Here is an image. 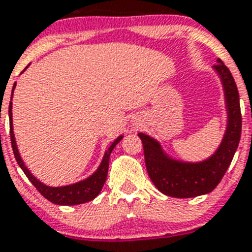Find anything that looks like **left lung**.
<instances>
[{"label": "left lung", "mask_w": 252, "mask_h": 252, "mask_svg": "<svg viewBox=\"0 0 252 252\" xmlns=\"http://www.w3.org/2000/svg\"><path fill=\"white\" fill-rule=\"evenodd\" d=\"M214 64L222 80L226 95L228 124L222 143L211 158L199 163L178 162L168 158L159 144L148 135L139 133L143 143L144 161L148 176L157 189L174 198H194L216 189L235 156L241 138L242 117L236 82L227 65L220 60Z\"/></svg>", "instance_id": "left-lung-1"}]
</instances>
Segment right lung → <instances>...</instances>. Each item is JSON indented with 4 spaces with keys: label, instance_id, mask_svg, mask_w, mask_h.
I'll return each instance as SVG.
<instances>
[{
    "label": "right lung",
    "instance_id": "obj_1",
    "mask_svg": "<svg viewBox=\"0 0 252 252\" xmlns=\"http://www.w3.org/2000/svg\"><path fill=\"white\" fill-rule=\"evenodd\" d=\"M25 71V69H24ZM16 86V84L12 87V94H14V89ZM12 100V97H11ZM8 115H10V137H11V146H12V151H14L15 158H16L17 163L21 167V170L24 171V174L28 176L32 184L36 188L41 195L44 196L45 199H48L49 202L54 203V204L58 205H76V204H82V203L90 202L95 199L96 196L99 195V192L101 191L102 187H104L105 181H106V176H108V168H109V158H110V153L114 150V147L117 146L120 142V139L123 138L120 135L119 138H117L114 141V143L111 144L110 147L108 148L106 153H105L104 158H102V162L100 165V167L95 171V174H93L89 179L84 181H80L77 184H73V185H68V187H62V188H50L41 184L38 179H35L30 171L26 168V166L24 165L23 159H21L20 155H19V151L16 147V142H15V135L14 130H12V102H10L8 105Z\"/></svg>",
    "mask_w": 252,
    "mask_h": 252
}]
</instances>
